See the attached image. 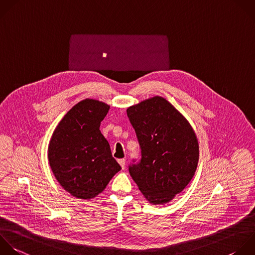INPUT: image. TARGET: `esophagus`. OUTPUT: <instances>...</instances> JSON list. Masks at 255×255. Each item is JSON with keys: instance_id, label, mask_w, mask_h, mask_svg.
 <instances>
[{"instance_id": "1", "label": "esophagus", "mask_w": 255, "mask_h": 255, "mask_svg": "<svg viewBox=\"0 0 255 255\" xmlns=\"http://www.w3.org/2000/svg\"><path fill=\"white\" fill-rule=\"evenodd\" d=\"M118 161H119L120 165L122 166V168L125 169V168H126V159H125V158H121V159H119Z\"/></svg>"}]
</instances>
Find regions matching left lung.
I'll return each mask as SVG.
<instances>
[{
	"label": "left lung",
	"instance_id": "left-lung-1",
	"mask_svg": "<svg viewBox=\"0 0 255 255\" xmlns=\"http://www.w3.org/2000/svg\"><path fill=\"white\" fill-rule=\"evenodd\" d=\"M127 114L141 150L140 160L128 166L129 174L150 203L169 202L196 170L199 151L194 130L158 96L129 107Z\"/></svg>",
	"mask_w": 255,
	"mask_h": 255
}]
</instances>
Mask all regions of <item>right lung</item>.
Returning a JSON list of instances; mask_svg holds the SVG:
<instances>
[{
    "label": "right lung",
    "instance_id": "obj_1",
    "mask_svg": "<svg viewBox=\"0 0 255 255\" xmlns=\"http://www.w3.org/2000/svg\"><path fill=\"white\" fill-rule=\"evenodd\" d=\"M109 110L103 102L86 99L66 114L51 137V168L64 189L77 198H94L122 169L100 130Z\"/></svg>",
    "mask_w": 255,
    "mask_h": 255
}]
</instances>
